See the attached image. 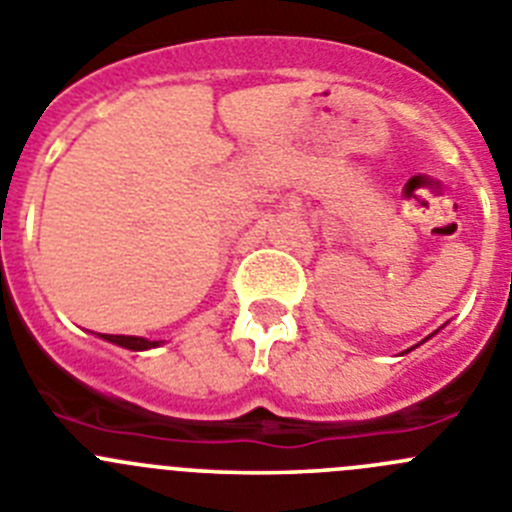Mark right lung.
Returning a JSON list of instances; mask_svg holds the SVG:
<instances>
[{
	"mask_svg": "<svg viewBox=\"0 0 512 512\" xmlns=\"http://www.w3.org/2000/svg\"><path fill=\"white\" fill-rule=\"evenodd\" d=\"M101 339H107V342L112 344H119V347L124 349H135V352H140V349H150V347H158V342H150V339H142V336H122V334H101Z\"/></svg>",
	"mask_w": 512,
	"mask_h": 512,
	"instance_id": "add662e5",
	"label": "right lung"
}]
</instances>
